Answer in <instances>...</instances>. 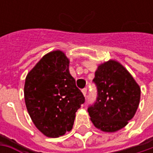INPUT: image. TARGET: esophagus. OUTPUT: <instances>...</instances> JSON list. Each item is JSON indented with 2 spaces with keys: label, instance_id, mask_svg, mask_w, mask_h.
<instances>
[{
  "label": "esophagus",
  "instance_id": "1",
  "mask_svg": "<svg viewBox=\"0 0 153 153\" xmlns=\"http://www.w3.org/2000/svg\"><path fill=\"white\" fill-rule=\"evenodd\" d=\"M87 91H88V89H87V88H83L82 90V94H83V95L84 96H87Z\"/></svg>",
  "mask_w": 153,
  "mask_h": 153
}]
</instances>
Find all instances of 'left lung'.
<instances>
[{
	"label": "left lung",
	"instance_id": "8db88e82",
	"mask_svg": "<svg viewBox=\"0 0 153 153\" xmlns=\"http://www.w3.org/2000/svg\"><path fill=\"white\" fill-rule=\"evenodd\" d=\"M97 87L96 101L88 108L92 123L104 132H116L135 114L140 88L120 63L109 60L98 66L93 80Z\"/></svg>",
	"mask_w": 153,
	"mask_h": 153
}]
</instances>
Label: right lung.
<instances>
[{
  "instance_id": "obj_1",
  "label": "right lung",
  "mask_w": 153,
  "mask_h": 153,
  "mask_svg": "<svg viewBox=\"0 0 153 153\" xmlns=\"http://www.w3.org/2000/svg\"><path fill=\"white\" fill-rule=\"evenodd\" d=\"M69 59L60 50L44 55L28 73L25 100L35 126L48 137L71 131L85 98L69 71Z\"/></svg>"
}]
</instances>
